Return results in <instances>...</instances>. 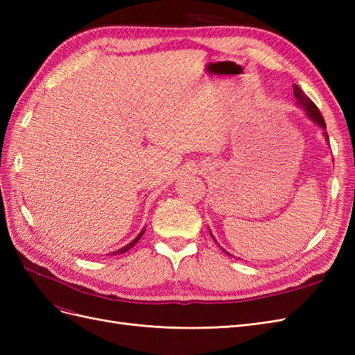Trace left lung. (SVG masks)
Wrapping results in <instances>:
<instances>
[{"instance_id": "left-lung-1", "label": "left lung", "mask_w": 355, "mask_h": 355, "mask_svg": "<svg viewBox=\"0 0 355 355\" xmlns=\"http://www.w3.org/2000/svg\"><path fill=\"white\" fill-rule=\"evenodd\" d=\"M293 94H295V98L297 101V105L306 112V115L311 118V120H313L315 124H318L321 128H323V130H326V123H324L323 115L320 114V110L317 108L315 103L308 98V96L302 92V89H299V85H293ZM324 137H326V141L329 142L327 132H324ZM211 237H213V235H211ZM214 241H216V240H214ZM223 252H227V250H223ZM227 254H230V253L227 252Z\"/></svg>"}]
</instances>
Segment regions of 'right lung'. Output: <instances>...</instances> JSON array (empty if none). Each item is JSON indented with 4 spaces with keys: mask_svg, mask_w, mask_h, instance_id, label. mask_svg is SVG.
Returning a JSON list of instances; mask_svg holds the SVG:
<instances>
[{
    "mask_svg": "<svg viewBox=\"0 0 355 355\" xmlns=\"http://www.w3.org/2000/svg\"><path fill=\"white\" fill-rule=\"evenodd\" d=\"M144 232H145V230H144V231H142L141 234H139V235H137V237H136V239H135V240H133L132 243H128L127 245H124V247H123V249H120V250H115V252H114L112 254H121V253H125L127 250H130V249H132V247H133V245H135V244H136V243H137L139 240H141V237H142V235H144Z\"/></svg>",
    "mask_w": 355,
    "mask_h": 355,
    "instance_id": "obj_1",
    "label": "right lung"
}]
</instances>
